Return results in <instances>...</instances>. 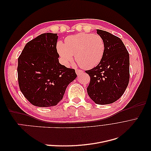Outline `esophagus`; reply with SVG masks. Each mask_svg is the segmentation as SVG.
<instances>
[{
  "instance_id": "esophagus-1",
  "label": "esophagus",
  "mask_w": 151,
  "mask_h": 151,
  "mask_svg": "<svg viewBox=\"0 0 151 151\" xmlns=\"http://www.w3.org/2000/svg\"><path fill=\"white\" fill-rule=\"evenodd\" d=\"M76 74H77V75H80V74H83V70H79V69H76Z\"/></svg>"
}]
</instances>
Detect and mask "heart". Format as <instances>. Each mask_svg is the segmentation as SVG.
Returning <instances> with one entry per match:
<instances>
[{
  "label": "heart",
  "mask_w": 151,
  "mask_h": 151,
  "mask_svg": "<svg viewBox=\"0 0 151 151\" xmlns=\"http://www.w3.org/2000/svg\"><path fill=\"white\" fill-rule=\"evenodd\" d=\"M57 50L62 64L68 67L76 61L84 68H92L99 64L103 57L105 45L101 36L91 33H81L68 36L65 43L59 41Z\"/></svg>",
  "instance_id": "1"
}]
</instances>
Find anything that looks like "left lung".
I'll return each instance as SVG.
<instances>
[{"label":"left lung","mask_w":151,"mask_h":151,"mask_svg":"<svg viewBox=\"0 0 151 151\" xmlns=\"http://www.w3.org/2000/svg\"><path fill=\"white\" fill-rule=\"evenodd\" d=\"M97 33L105 45L103 57L99 64L86 72L90 76L87 91L98 104H111L119 99L129 83V54L120 38L101 29Z\"/></svg>","instance_id":"8db88e82"}]
</instances>
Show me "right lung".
<instances>
[{
  "mask_svg": "<svg viewBox=\"0 0 151 151\" xmlns=\"http://www.w3.org/2000/svg\"><path fill=\"white\" fill-rule=\"evenodd\" d=\"M57 39V33L40 35L26 43L18 58L20 90L34 106H55L77 77L74 69L59 63Z\"/></svg>",
  "mask_w": 151,
  "mask_h": 151,
  "instance_id": "1",
  "label": "right lung"
}]
</instances>
